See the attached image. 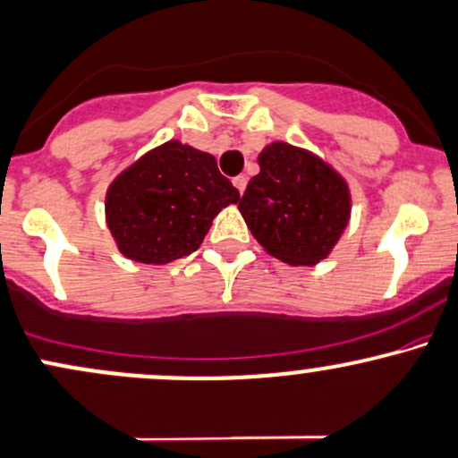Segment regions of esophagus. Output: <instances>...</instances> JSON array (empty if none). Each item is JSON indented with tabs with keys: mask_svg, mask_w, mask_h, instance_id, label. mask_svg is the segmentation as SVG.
<instances>
[{
	"mask_svg": "<svg viewBox=\"0 0 458 458\" xmlns=\"http://www.w3.org/2000/svg\"><path fill=\"white\" fill-rule=\"evenodd\" d=\"M233 184L234 187H237V191L241 195H243V191H245V187H248V178H245V175H237V178L233 180Z\"/></svg>",
	"mask_w": 458,
	"mask_h": 458,
	"instance_id": "esophagus-1",
	"label": "esophagus"
}]
</instances>
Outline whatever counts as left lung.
Wrapping results in <instances>:
<instances>
[{"mask_svg": "<svg viewBox=\"0 0 458 458\" xmlns=\"http://www.w3.org/2000/svg\"><path fill=\"white\" fill-rule=\"evenodd\" d=\"M259 165L239 199L254 239L286 265H318L350 221L348 182L319 156L283 140L269 143Z\"/></svg>", "mask_w": 458, "mask_h": 458, "instance_id": "8db88e82", "label": "left lung"}]
</instances>
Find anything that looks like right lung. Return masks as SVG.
Listing matches in <instances>:
<instances>
[{
	"mask_svg": "<svg viewBox=\"0 0 458 458\" xmlns=\"http://www.w3.org/2000/svg\"><path fill=\"white\" fill-rule=\"evenodd\" d=\"M239 198L213 154L167 140L110 182L106 224L125 259L167 265L195 252L219 210Z\"/></svg>",
	"mask_w": 458,
	"mask_h": 458,
	"instance_id": "1",
	"label": "right lung"
}]
</instances>
